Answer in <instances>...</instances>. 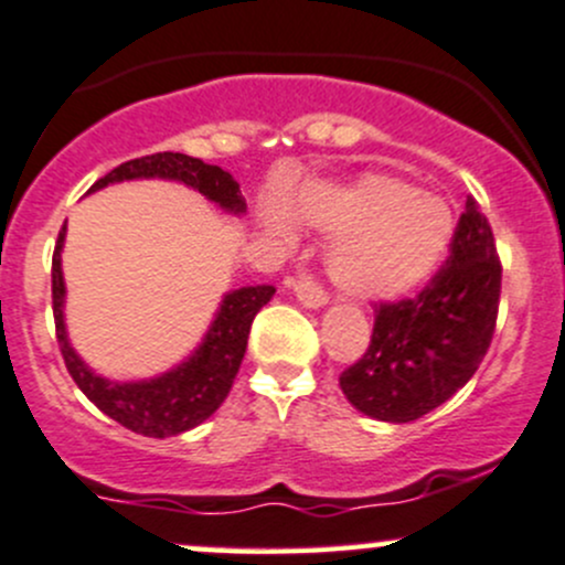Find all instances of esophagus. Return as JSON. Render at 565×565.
Here are the masks:
<instances>
[{
	"label": "esophagus",
	"instance_id": "34e87169",
	"mask_svg": "<svg viewBox=\"0 0 565 565\" xmlns=\"http://www.w3.org/2000/svg\"><path fill=\"white\" fill-rule=\"evenodd\" d=\"M287 284L292 287V292L298 295V300L309 309H319V306L328 303V292L309 276V273H298V276L287 278Z\"/></svg>",
	"mask_w": 565,
	"mask_h": 565
}]
</instances>
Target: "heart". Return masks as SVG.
<instances>
[{"instance_id":"b5f03b06","label":"heart","mask_w":565,"mask_h":565,"mask_svg":"<svg viewBox=\"0 0 565 565\" xmlns=\"http://www.w3.org/2000/svg\"><path fill=\"white\" fill-rule=\"evenodd\" d=\"M295 218L335 237L330 276L344 292L366 300L420 287L443 265L457 232L446 199L377 172L347 185L303 188L295 199ZM265 224L284 237L295 232V221L281 207L267 210Z\"/></svg>"}]
</instances>
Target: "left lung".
<instances>
[{"label": "left lung", "instance_id": "1", "mask_svg": "<svg viewBox=\"0 0 565 565\" xmlns=\"http://www.w3.org/2000/svg\"><path fill=\"white\" fill-rule=\"evenodd\" d=\"M500 281L492 226L467 196L446 265L415 298L377 306L372 344L341 372L339 385L352 407L407 424L448 402L492 344Z\"/></svg>", "mask_w": 565, "mask_h": 565}]
</instances>
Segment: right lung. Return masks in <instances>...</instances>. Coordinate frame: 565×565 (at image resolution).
Returning <instances> with one entry per match:
<instances>
[{"instance_id":"add662e5","label":"right lung","mask_w":565,"mask_h":565,"mask_svg":"<svg viewBox=\"0 0 565 565\" xmlns=\"http://www.w3.org/2000/svg\"><path fill=\"white\" fill-rule=\"evenodd\" d=\"M139 177H163V180L185 182L230 213L246 210L241 185L232 180L230 172H224L221 167H210L199 158L182 156V152H156V156L119 163L117 169L100 177L89 191L106 188L108 182L139 180ZM62 243H65V226L56 237L54 259H51V303H54L56 341H60V352L65 358L73 383L84 391V396L95 407L104 409L108 418H114L136 435L172 437L207 420L230 396L237 369L246 355L250 322L276 289L243 287L226 295L202 347L172 372L156 380H145V383H108L73 352L71 341H67L65 311H62V306H65V281H62L60 259Z\"/></svg>"}]
</instances>
